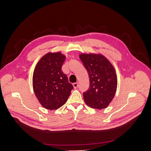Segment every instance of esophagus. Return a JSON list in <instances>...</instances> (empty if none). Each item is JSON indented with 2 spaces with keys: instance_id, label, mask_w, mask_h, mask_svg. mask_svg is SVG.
I'll return each mask as SVG.
<instances>
[{
  "instance_id": "1",
  "label": "esophagus",
  "mask_w": 151,
  "mask_h": 151,
  "mask_svg": "<svg viewBox=\"0 0 151 151\" xmlns=\"http://www.w3.org/2000/svg\"><path fill=\"white\" fill-rule=\"evenodd\" d=\"M73 86L74 87V88H77L78 87V83H75L73 84Z\"/></svg>"
}]
</instances>
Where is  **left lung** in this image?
<instances>
[{"label":"left lung","mask_w":151,"mask_h":151,"mask_svg":"<svg viewBox=\"0 0 151 151\" xmlns=\"http://www.w3.org/2000/svg\"><path fill=\"white\" fill-rule=\"evenodd\" d=\"M80 58L88 71L90 81L89 89L83 93L85 103L92 108H106L117 89V80L113 66L101 54H82Z\"/></svg>","instance_id":"obj_1"}]
</instances>
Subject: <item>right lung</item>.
<instances>
[{"instance_id":"right-lung-1","label":"right lung","mask_w":151,"mask_h":151,"mask_svg":"<svg viewBox=\"0 0 151 151\" xmlns=\"http://www.w3.org/2000/svg\"><path fill=\"white\" fill-rule=\"evenodd\" d=\"M65 56L49 52L37 63L33 73V89L40 104L46 109H57L64 105L73 86L62 71Z\"/></svg>"}]
</instances>
